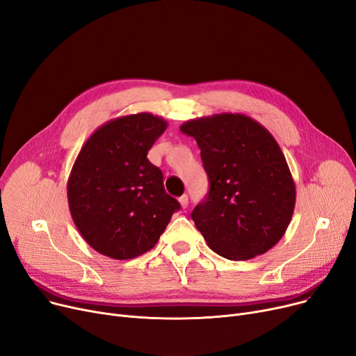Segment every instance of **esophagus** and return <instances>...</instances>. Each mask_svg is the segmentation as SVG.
I'll list each match as a JSON object with an SVG mask.
<instances>
[{"mask_svg": "<svg viewBox=\"0 0 356 356\" xmlns=\"http://www.w3.org/2000/svg\"><path fill=\"white\" fill-rule=\"evenodd\" d=\"M179 202H180V204H181V208H183V209L188 208V204H189V197H188V195H183V196H180V197H179Z\"/></svg>", "mask_w": 356, "mask_h": 356, "instance_id": "esophagus-1", "label": "esophagus"}]
</instances>
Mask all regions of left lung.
I'll return each instance as SVG.
<instances>
[{
  "mask_svg": "<svg viewBox=\"0 0 356 356\" xmlns=\"http://www.w3.org/2000/svg\"><path fill=\"white\" fill-rule=\"evenodd\" d=\"M180 131L196 140L211 184L192 212L209 248L232 261L271 250L289 228L296 184L270 131L231 112L186 121Z\"/></svg>",
  "mask_w": 356,
  "mask_h": 356,
  "instance_id": "1",
  "label": "left lung"
}]
</instances>
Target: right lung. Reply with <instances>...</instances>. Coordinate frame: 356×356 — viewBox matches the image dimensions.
Segmentation results:
<instances>
[{"instance_id": "right-lung-1", "label": "right lung", "mask_w": 356, "mask_h": 356, "mask_svg": "<svg viewBox=\"0 0 356 356\" xmlns=\"http://www.w3.org/2000/svg\"><path fill=\"white\" fill-rule=\"evenodd\" d=\"M167 121L140 112L93 131L67 179L72 219L88 244L114 259L152 250L179 202L167 195L163 173L147 159Z\"/></svg>"}]
</instances>
